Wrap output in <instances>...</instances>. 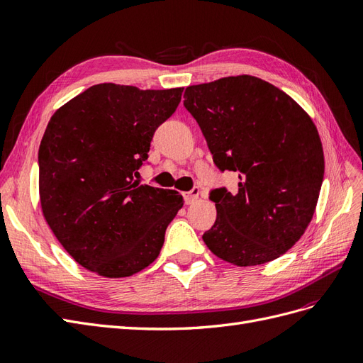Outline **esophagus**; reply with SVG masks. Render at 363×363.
<instances>
[{"mask_svg":"<svg viewBox=\"0 0 363 363\" xmlns=\"http://www.w3.org/2000/svg\"><path fill=\"white\" fill-rule=\"evenodd\" d=\"M183 196H184L186 204H192V203H195L196 200H199V196H200V188H194V189H191L189 192H184Z\"/></svg>","mask_w":363,"mask_h":363,"instance_id":"1","label":"esophagus"}]
</instances>
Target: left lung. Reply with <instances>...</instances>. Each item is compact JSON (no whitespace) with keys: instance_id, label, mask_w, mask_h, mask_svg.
Wrapping results in <instances>:
<instances>
[{"instance_id":"8db88e82","label":"left lung","mask_w":363,"mask_h":363,"mask_svg":"<svg viewBox=\"0 0 363 363\" xmlns=\"http://www.w3.org/2000/svg\"><path fill=\"white\" fill-rule=\"evenodd\" d=\"M216 167L239 172L236 194L216 189V221L203 235L213 255L256 267L284 255L311 224L324 177L312 118L274 84L252 75L186 87Z\"/></svg>"}]
</instances>
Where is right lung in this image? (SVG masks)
Masks as SVG:
<instances>
[{
    "label": "right lung",
    "instance_id": "obj_1",
    "mask_svg": "<svg viewBox=\"0 0 363 363\" xmlns=\"http://www.w3.org/2000/svg\"><path fill=\"white\" fill-rule=\"evenodd\" d=\"M182 94L183 87L101 83L50 119L39 147L42 213L68 255L96 276L121 279L145 269L183 207L177 191L135 180L152 135Z\"/></svg>",
    "mask_w": 363,
    "mask_h": 363
}]
</instances>
